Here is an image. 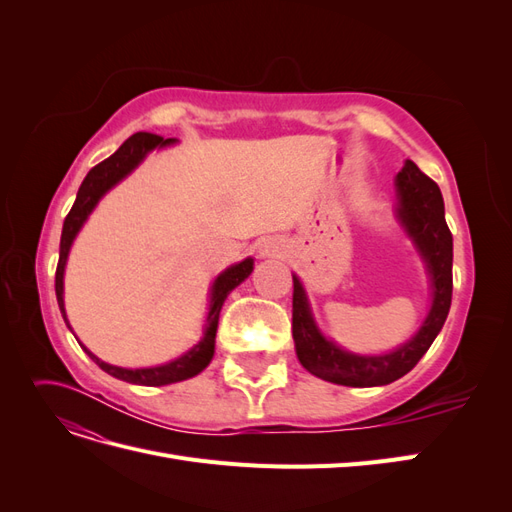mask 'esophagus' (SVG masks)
<instances>
[{
    "label": "esophagus",
    "mask_w": 512,
    "mask_h": 512,
    "mask_svg": "<svg viewBox=\"0 0 512 512\" xmlns=\"http://www.w3.org/2000/svg\"><path fill=\"white\" fill-rule=\"evenodd\" d=\"M282 254V245L277 239L269 237L260 243V256H267V258H273V256H280Z\"/></svg>",
    "instance_id": "esophagus-1"
}]
</instances>
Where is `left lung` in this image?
<instances>
[{
	"instance_id": "1",
	"label": "left lung",
	"mask_w": 512,
	"mask_h": 512,
	"mask_svg": "<svg viewBox=\"0 0 512 512\" xmlns=\"http://www.w3.org/2000/svg\"><path fill=\"white\" fill-rule=\"evenodd\" d=\"M399 220L414 239L431 275L433 303L429 316L408 344L380 356H359L324 339L309 314L305 290L292 275V337L301 365L322 380L342 386H380L406 376L421 361L444 327L453 297V235L444 220V198L438 183L414 162L397 175Z\"/></svg>"
}]
</instances>
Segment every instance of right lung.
<instances>
[{"label": "right lung", "instance_id": "1", "mask_svg": "<svg viewBox=\"0 0 512 512\" xmlns=\"http://www.w3.org/2000/svg\"><path fill=\"white\" fill-rule=\"evenodd\" d=\"M175 143V138H162L158 134L151 132H136L132 134L126 143H123L111 158H106L104 162L96 164L89 170L87 177L83 179L79 194H76L74 205L70 213L64 220V230H61V243H59V262H57V271H55V294H57V303L61 309V316L66 320V309H64V269H66V260L70 245L76 237V232L81 230L83 222L87 220V215L94 211L98 205V200L113 188L115 183H119L123 177L143 162V158L151 149L164 147ZM254 269V260L245 258L239 265L226 269L218 280L213 284L211 292V305H209V316H207V327H205V337L200 342L185 352L179 359L170 361L160 367H145V369H123L108 365L100 361L96 354H91L83 344L81 348L91 356V361H96L100 369H104L106 374H111L117 380L123 382H132V384H143V386H162V384H173L194 378L196 374L203 371L211 359H213V350H215V331H218V322H220V309L230 294L232 288H237L247 275ZM68 324V320H66ZM70 327V324H68Z\"/></svg>", "mask_w": 512, "mask_h": 512}]
</instances>
